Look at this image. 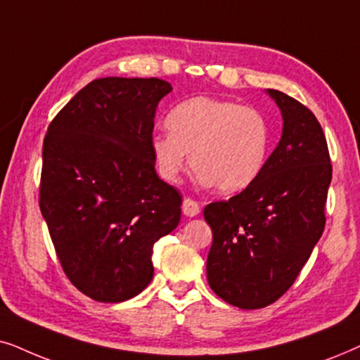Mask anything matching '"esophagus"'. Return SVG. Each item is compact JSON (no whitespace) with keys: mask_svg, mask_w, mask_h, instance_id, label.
<instances>
[{"mask_svg":"<svg viewBox=\"0 0 360 360\" xmlns=\"http://www.w3.org/2000/svg\"><path fill=\"white\" fill-rule=\"evenodd\" d=\"M183 212H184V215H188V217H195V215L200 212V207L194 199L186 198L183 202Z\"/></svg>","mask_w":360,"mask_h":360,"instance_id":"1","label":"esophagus"}]
</instances>
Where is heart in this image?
<instances>
[{
    "mask_svg": "<svg viewBox=\"0 0 360 360\" xmlns=\"http://www.w3.org/2000/svg\"><path fill=\"white\" fill-rule=\"evenodd\" d=\"M169 135L151 140L158 171L176 183L188 166L220 194L247 189L265 166L270 131L255 108L212 97H194L167 115Z\"/></svg>",
    "mask_w": 360,
    "mask_h": 360,
    "instance_id": "b5f03b06",
    "label": "heart"
}]
</instances>
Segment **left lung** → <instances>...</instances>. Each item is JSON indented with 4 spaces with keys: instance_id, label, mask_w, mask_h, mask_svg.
Segmentation results:
<instances>
[{
    "instance_id": "8db88e82",
    "label": "left lung",
    "mask_w": 360,
    "mask_h": 360,
    "mask_svg": "<svg viewBox=\"0 0 360 360\" xmlns=\"http://www.w3.org/2000/svg\"><path fill=\"white\" fill-rule=\"evenodd\" d=\"M283 115V135L240 194L205 205L212 229L207 281L242 309L275 303L291 288L323 236L333 177L328 141L308 107L268 89Z\"/></svg>"
}]
</instances>
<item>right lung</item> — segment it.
I'll return each instance as SVG.
<instances>
[{
	"mask_svg": "<svg viewBox=\"0 0 360 360\" xmlns=\"http://www.w3.org/2000/svg\"><path fill=\"white\" fill-rule=\"evenodd\" d=\"M166 80L105 77L56 115L42 145L39 207L62 270L102 303L150 285L158 238L181 220L179 191L155 171L151 151Z\"/></svg>",
	"mask_w": 360,
	"mask_h": 360,
	"instance_id": "right-lung-1",
	"label": "right lung"
}]
</instances>
